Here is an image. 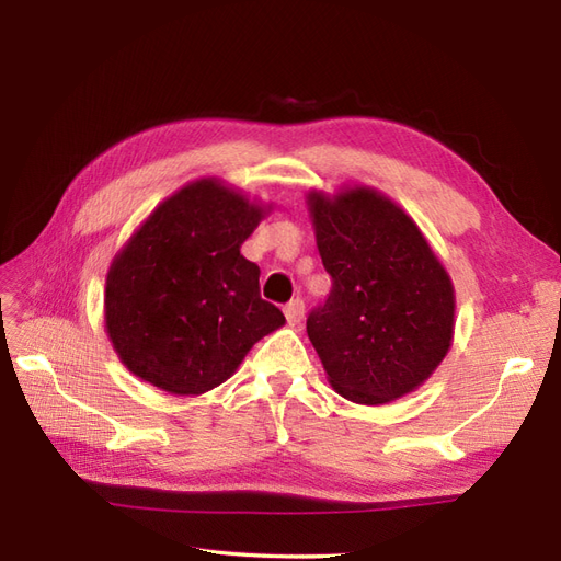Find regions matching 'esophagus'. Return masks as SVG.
I'll return each instance as SVG.
<instances>
[{"label": "esophagus", "mask_w": 561, "mask_h": 561, "mask_svg": "<svg viewBox=\"0 0 561 561\" xmlns=\"http://www.w3.org/2000/svg\"><path fill=\"white\" fill-rule=\"evenodd\" d=\"M283 313H285V318H287V322H290V325H297V322H301V318H304V301L301 299L287 301Z\"/></svg>", "instance_id": "1"}]
</instances>
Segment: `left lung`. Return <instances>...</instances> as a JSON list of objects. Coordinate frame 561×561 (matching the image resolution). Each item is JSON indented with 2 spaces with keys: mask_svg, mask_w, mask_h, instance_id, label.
<instances>
[{
  "mask_svg": "<svg viewBox=\"0 0 561 561\" xmlns=\"http://www.w3.org/2000/svg\"><path fill=\"white\" fill-rule=\"evenodd\" d=\"M328 301L307 332L339 396L377 407L426 383L454 342L449 271L419 225L375 186L307 194Z\"/></svg>",
  "mask_w": 561,
  "mask_h": 561,
  "instance_id": "1",
  "label": "left lung"
}]
</instances>
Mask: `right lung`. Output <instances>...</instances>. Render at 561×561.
Segmentation results:
<instances>
[{"mask_svg": "<svg viewBox=\"0 0 561 561\" xmlns=\"http://www.w3.org/2000/svg\"><path fill=\"white\" fill-rule=\"evenodd\" d=\"M271 210L225 180L198 178L133 231L105 278V332L133 377L203 396L285 325L260 297V266L241 254Z\"/></svg>", "mask_w": 561, "mask_h": 561, "instance_id": "obj_1", "label": "right lung"}]
</instances>
